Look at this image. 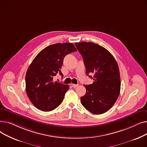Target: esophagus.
Listing matches in <instances>:
<instances>
[{
  "label": "esophagus",
  "mask_w": 147,
  "mask_h": 147,
  "mask_svg": "<svg viewBox=\"0 0 147 147\" xmlns=\"http://www.w3.org/2000/svg\"><path fill=\"white\" fill-rule=\"evenodd\" d=\"M71 86L73 88H76L78 86V84H71Z\"/></svg>",
  "instance_id": "34e87169"
}]
</instances>
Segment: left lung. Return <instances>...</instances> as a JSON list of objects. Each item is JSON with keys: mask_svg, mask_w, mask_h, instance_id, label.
<instances>
[{"mask_svg": "<svg viewBox=\"0 0 147 147\" xmlns=\"http://www.w3.org/2000/svg\"><path fill=\"white\" fill-rule=\"evenodd\" d=\"M82 55L86 73L94 82L86 88L80 102L90 113L101 114L109 110L117 101L120 92L119 66L112 54L102 46L92 42L76 43ZM94 73V78L89 74Z\"/></svg>", "mask_w": 147, "mask_h": 147, "instance_id": "1", "label": "left lung"}]
</instances>
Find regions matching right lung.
Returning a JSON list of instances; mask_svg holds the SVG:
<instances>
[{
    "label": "right lung",
    "mask_w": 147,
    "mask_h": 147,
    "mask_svg": "<svg viewBox=\"0 0 147 147\" xmlns=\"http://www.w3.org/2000/svg\"><path fill=\"white\" fill-rule=\"evenodd\" d=\"M77 51L71 43H56L47 46L34 58L26 75V90L32 103L43 111L55 109L63 102L69 86L54 82L65 55Z\"/></svg>",
    "instance_id": "obj_1"
}]
</instances>
